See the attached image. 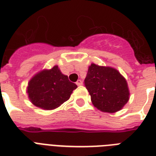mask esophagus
<instances>
[{"mask_svg":"<svg viewBox=\"0 0 156 156\" xmlns=\"http://www.w3.org/2000/svg\"><path fill=\"white\" fill-rule=\"evenodd\" d=\"M76 84L78 86H80V85H82V84H83V82H82L81 80H78Z\"/></svg>","mask_w":156,"mask_h":156,"instance_id":"obj_1","label":"esophagus"}]
</instances>
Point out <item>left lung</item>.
<instances>
[{
  "label": "left lung",
  "instance_id": "obj_1",
  "mask_svg": "<svg viewBox=\"0 0 156 156\" xmlns=\"http://www.w3.org/2000/svg\"><path fill=\"white\" fill-rule=\"evenodd\" d=\"M84 85L94 106L102 112L115 113L129 100L126 80L114 68L91 64Z\"/></svg>",
  "mask_w": 156,
  "mask_h": 156
}]
</instances>
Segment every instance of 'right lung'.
<instances>
[{
  "instance_id": "right-lung-1",
  "label": "right lung",
  "mask_w": 156,
  "mask_h": 156,
  "mask_svg": "<svg viewBox=\"0 0 156 156\" xmlns=\"http://www.w3.org/2000/svg\"><path fill=\"white\" fill-rule=\"evenodd\" d=\"M77 85L62 74L55 66L51 70H44L30 80L27 88L29 98L35 106L53 109L60 106L70 98Z\"/></svg>"
}]
</instances>
